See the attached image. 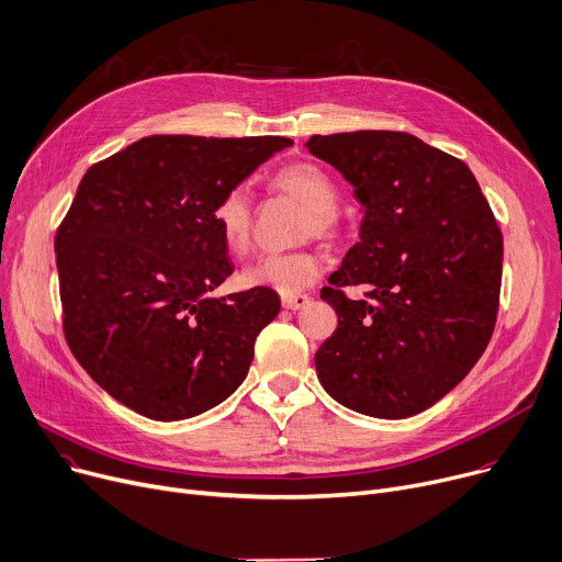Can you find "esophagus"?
<instances>
[{
  "instance_id": "34e87169",
  "label": "esophagus",
  "mask_w": 562,
  "mask_h": 562,
  "mask_svg": "<svg viewBox=\"0 0 562 562\" xmlns=\"http://www.w3.org/2000/svg\"><path fill=\"white\" fill-rule=\"evenodd\" d=\"M281 304H283V308L300 311V308H306L311 304V296L308 294H283Z\"/></svg>"
}]
</instances>
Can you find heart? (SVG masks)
<instances>
[{"mask_svg":"<svg viewBox=\"0 0 562 562\" xmlns=\"http://www.w3.org/2000/svg\"><path fill=\"white\" fill-rule=\"evenodd\" d=\"M270 186L306 206L302 220V236H313L324 243H336L345 234L342 213L338 209L340 188L334 175L315 160H296L277 170ZM222 245L231 254H245L254 234V209L249 190L243 186L228 188L211 211ZM324 272L322 256L313 249H296L285 254L258 256L243 270L245 285H262L294 294L313 285Z\"/></svg>","mask_w":562,"mask_h":562,"instance_id":"1","label":"heart"}]
</instances>
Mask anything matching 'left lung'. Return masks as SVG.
<instances>
[{"mask_svg": "<svg viewBox=\"0 0 562 562\" xmlns=\"http://www.w3.org/2000/svg\"><path fill=\"white\" fill-rule=\"evenodd\" d=\"M353 186L362 224L322 296L338 328L315 353L342 406L402 419L434 406L485 351L499 313L504 236L468 165L404 131L311 136ZM363 288L349 301L345 286Z\"/></svg>", "mask_w": 562, "mask_h": 562, "instance_id": "1", "label": "left lung"}]
</instances>
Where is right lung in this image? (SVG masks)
Instances as JSON below:
<instances>
[{"label":"right lung","instance_id":"right-lung-1","mask_svg":"<svg viewBox=\"0 0 562 562\" xmlns=\"http://www.w3.org/2000/svg\"><path fill=\"white\" fill-rule=\"evenodd\" d=\"M290 138L156 134L90 165L56 228L63 334L79 366L158 422L200 415L249 372L272 288L209 296L234 266L211 211Z\"/></svg>","mask_w":562,"mask_h":562}]
</instances>
